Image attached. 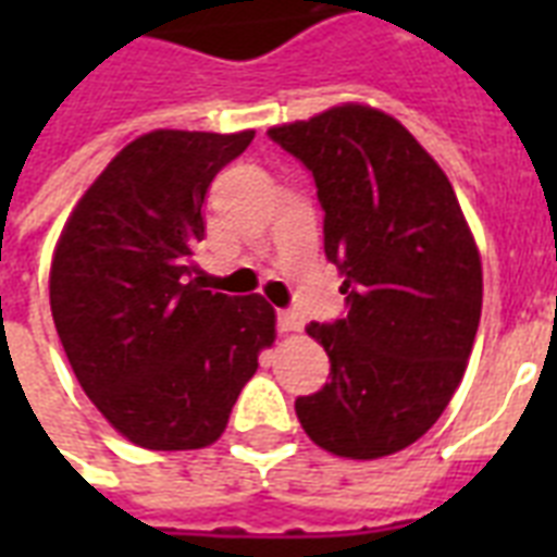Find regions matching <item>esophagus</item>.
<instances>
[{
	"mask_svg": "<svg viewBox=\"0 0 557 557\" xmlns=\"http://www.w3.org/2000/svg\"><path fill=\"white\" fill-rule=\"evenodd\" d=\"M277 330L280 332H300L304 330V321H300V314H295V312H277Z\"/></svg>",
	"mask_w": 557,
	"mask_h": 557,
	"instance_id": "obj_1",
	"label": "esophagus"
}]
</instances>
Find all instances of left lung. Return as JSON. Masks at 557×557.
<instances>
[{"mask_svg":"<svg viewBox=\"0 0 557 557\" xmlns=\"http://www.w3.org/2000/svg\"><path fill=\"white\" fill-rule=\"evenodd\" d=\"M269 138L314 178L323 251L347 314L309 323L330 381L295 401L314 445L379 459L433 428L462 381L483 309V265L457 193L379 109L344 103Z\"/></svg>","mask_w":557,"mask_h":557,"instance_id":"left-lung-1","label":"left lung"}]
</instances>
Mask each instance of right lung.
<instances>
[{
	"instance_id": "right-lung-1",
	"label": "right lung",
	"mask_w": 557,
	"mask_h": 557,
	"mask_svg": "<svg viewBox=\"0 0 557 557\" xmlns=\"http://www.w3.org/2000/svg\"><path fill=\"white\" fill-rule=\"evenodd\" d=\"M234 135L156 129L126 144L83 193L51 262V314L83 393L126 440L150 450L222 436L274 309L193 277L210 182L243 156Z\"/></svg>"
}]
</instances>
